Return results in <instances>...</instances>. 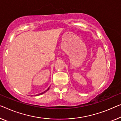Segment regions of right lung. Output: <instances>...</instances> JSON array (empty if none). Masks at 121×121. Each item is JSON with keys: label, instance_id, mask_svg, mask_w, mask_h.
<instances>
[{"label": "right lung", "instance_id": "obj_1", "mask_svg": "<svg viewBox=\"0 0 121 121\" xmlns=\"http://www.w3.org/2000/svg\"><path fill=\"white\" fill-rule=\"evenodd\" d=\"M49 88H50V87H48V89H47V90H46V91H44V92H42V93H39V94H38L37 95H35V96H36V95H42V94H43V93H45V92H47V91H48V90H49Z\"/></svg>", "mask_w": 121, "mask_h": 121}]
</instances>
